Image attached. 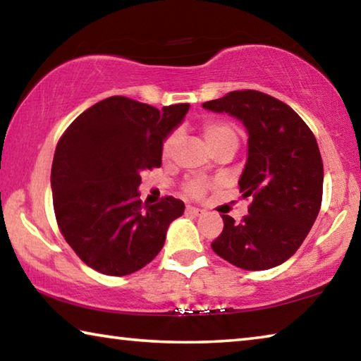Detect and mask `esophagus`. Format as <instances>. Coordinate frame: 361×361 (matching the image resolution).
Wrapping results in <instances>:
<instances>
[{"label":"esophagus","instance_id":"1","mask_svg":"<svg viewBox=\"0 0 361 361\" xmlns=\"http://www.w3.org/2000/svg\"><path fill=\"white\" fill-rule=\"evenodd\" d=\"M186 212L189 213V215H194V216H200V215H204V213H205V210L199 209V207H192V205H188Z\"/></svg>","mask_w":361,"mask_h":361}]
</instances>
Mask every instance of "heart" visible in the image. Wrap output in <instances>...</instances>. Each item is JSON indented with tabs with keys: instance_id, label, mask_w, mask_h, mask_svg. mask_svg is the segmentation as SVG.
Returning a JSON list of instances; mask_svg holds the SVG:
<instances>
[{
	"instance_id": "obj_1",
	"label": "heart",
	"mask_w": 361,
	"mask_h": 361,
	"mask_svg": "<svg viewBox=\"0 0 361 361\" xmlns=\"http://www.w3.org/2000/svg\"><path fill=\"white\" fill-rule=\"evenodd\" d=\"M202 135L205 138V142L209 143L210 148L213 151H216L218 148L226 145H239V133H237L235 127L229 124V122L224 121H205L202 127ZM180 135L176 132L170 133V135L164 140L162 145V154L164 157H169L176 148V143H178ZM205 183L200 180H188L185 183V189L188 194L191 195H200L205 191Z\"/></svg>"
}]
</instances>
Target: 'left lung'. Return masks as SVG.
<instances>
[{
	"instance_id": "8db88e82",
	"label": "left lung",
	"mask_w": 361,
	"mask_h": 361,
	"mask_svg": "<svg viewBox=\"0 0 361 361\" xmlns=\"http://www.w3.org/2000/svg\"><path fill=\"white\" fill-rule=\"evenodd\" d=\"M202 106L239 119L248 133L239 188L252 205L240 223L221 215L224 228L213 252L247 271L282 264L320 212L323 162L314 133L288 105L258 90H234Z\"/></svg>"
}]
</instances>
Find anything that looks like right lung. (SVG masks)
<instances>
[{"label": "right lung", "mask_w": 361, "mask_h": 361, "mask_svg": "<svg viewBox=\"0 0 361 361\" xmlns=\"http://www.w3.org/2000/svg\"><path fill=\"white\" fill-rule=\"evenodd\" d=\"M189 103L157 108L109 97L85 109L57 143L51 170L54 212L65 240L89 267L129 276L156 258L185 212L180 199L143 205L142 172L161 167L162 145Z\"/></svg>", "instance_id": "right-lung-1"}]
</instances>
